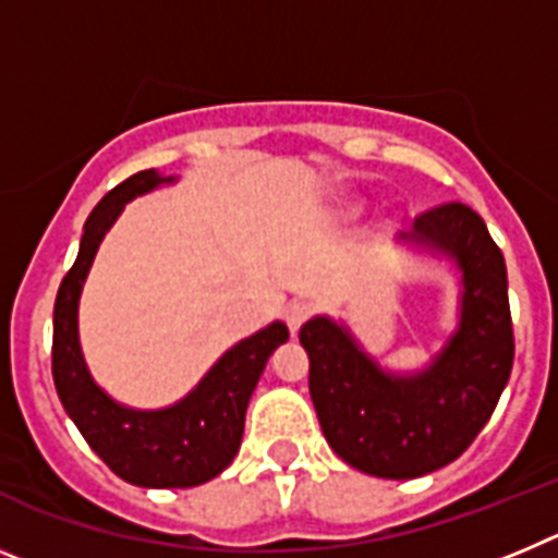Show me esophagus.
Segmentation results:
<instances>
[{
	"label": "esophagus",
	"mask_w": 558,
	"mask_h": 558,
	"mask_svg": "<svg viewBox=\"0 0 558 558\" xmlns=\"http://www.w3.org/2000/svg\"><path fill=\"white\" fill-rule=\"evenodd\" d=\"M310 313H313V307H310L307 302H290L288 310H284V322H288L290 332H295V329L302 327L310 318Z\"/></svg>",
	"instance_id": "esophagus-1"
}]
</instances>
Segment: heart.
<instances>
[{"label": "heart", "instance_id": "heart-1", "mask_svg": "<svg viewBox=\"0 0 558 558\" xmlns=\"http://www.w3.org/2000/svg\"><path fill=\"white\" fill-rule=\"evenodd\" d=\"M363 206H366V201L360 198V195H347V198L340 201V215L343 218H354V215L363 211Z\"/></svg>", "mask_w": 558, "mask_h": 558}]
</instances>
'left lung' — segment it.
Returning a JSON list of instances; mask_svg holds the SVG:
<instances>
[{
    "mask_svg": "<svg viewBox=\"0 0 558 558\" xmlns=\"http://www.w3.org/2000/svg\"><path fill=\"white\" fill-rule=\"evenodd\" d=\"M399 240L445 256L461 274L458 324L425 368L379 366L329 315H315L299 332L329 447L354 470L388 481L430 475L456 461L495 413L514 363L506 263L481 215L445 204L418 215Z\"/></svg>",
    "mask_w": 558,
    "mask_h": 558,
    "instance_id": "left-lung-1",
    "label": "left lung"
}]
</instances>
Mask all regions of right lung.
Segmentation results:
<instances>
[{
    "label": "right lung",
    "mask_w": 558,
    "mask_h": 558,
    "mask_svg": "<svg viewBox=\"0 0 558 558\" xmlns=\"http://www.w3.org/2000/svg\"><path fill=\"white\" fill-rule=\"evenodd\" d=\"M175 175L142 170L113 186L83 226L81 251L56 299L52 315V377L63 411L88 447L122 481L145 489H190L218 477L243 441L245 411L265 363L290 338L282 322L240 340L175 405L140 411L102 391L86 366L77 335V307L95 254L128 201L172 184Z\"/></svg>",
    "instance_id": "obj_1"
}]
</instances>
